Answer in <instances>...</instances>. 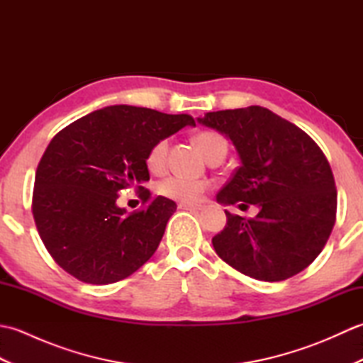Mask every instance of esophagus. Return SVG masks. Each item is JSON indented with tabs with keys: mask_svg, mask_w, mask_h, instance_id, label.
<instances>
[{
	"mask_svg": "<svg viewBox=\"0 0 363 363\" xmlns=\"http://www.w3.org/2000/svg\"><path fill=\"white\" fill-rule=\"evenodd\" d=\"M179 209L182 211H201V204H190V203H179Z\"/></svg>",
	"mask_w": 363,
	"mask_h": 363,
	"instance_id": "esophagus-1",
	"label": "esophagus"
}]
</instances>
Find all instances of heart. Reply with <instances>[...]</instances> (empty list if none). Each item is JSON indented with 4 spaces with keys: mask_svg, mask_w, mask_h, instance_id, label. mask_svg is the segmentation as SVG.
Segmentation results:
<instances>
[{
    "mask_svg": "<svg viewBox=\"0 0 363 363\" xmlns=\"http://www.w3.org/2000/svg\"><path fill=\"white\" fill-rule=\"evenodd\" d=\"M195 143L206 157L217 150H226V140L218 133H213V130H201V133H198L195 135ZM167 152V138H162V140L152 145V148L148 152V157H146V164H148V168L151 172H160V169L165 167ZM206 182L186 179V177L181 176H168L157 184V191L160 195L184 203L198 201L206 191Z\"/></svg>",
    "mask_w": 363,
    "mask_h": 363,
    "instance_id": "1",
    "label": "heart"
}]
</instances>
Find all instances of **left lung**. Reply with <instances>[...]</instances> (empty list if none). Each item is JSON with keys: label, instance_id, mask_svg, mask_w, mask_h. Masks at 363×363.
<instances>
[{"label": "left lung", "instance_id": "8db88e82", "mask_svg": "<svg viewBox=\"0 0 363 363\" xmlns=\"http://www.w3.org/2000/svg\"><path fill=\"white\" fill-rule=\"evenodd\" d=\"M196 120L228 137L240 159L217 203L259 209L250 220L225 211L226 226L212 238L215 252L259 281L303 272L325 248L335 223V181L320 146L260 106L207 112Z\"/></svg>", "mask_w": 363, "mask_h": 363}]
</instances>
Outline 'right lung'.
Wrapping results in <instances>:
<instances>
[{
	"mask_svg": "<svg viewBox=\"0 0 363 363\" xmlns=\"http://www.w3.org/2000/svg\"><path fill=\"white\" fill-rule=\"evenodd\" d=\"M184 126L186 113L107 106L54 135L35 172L33 213L46 250L67 273L87 284H112L137 272L156 252L176 203L157 196L128 213L118 194L150 191L146 157L152 145Z\"/></svg>",
	"mask_w": 363,
	"mask_h": 363,
	"instance_id": "right-lung-1",
	"label": "right lung"
}]
</instances>
